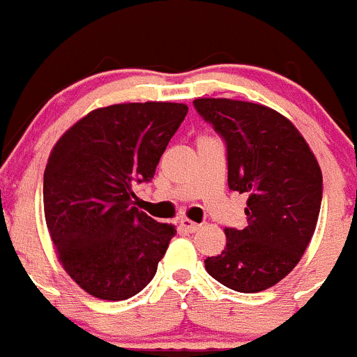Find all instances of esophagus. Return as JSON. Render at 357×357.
<instances>
[{
  "label": "esophagus",
  "instance_id": "1",
  "mask_svg": "<svg viewBox=\"0 0 357 357\" xmlns=\"http://www.w3.org/2000/svg\"><path fill=\"white\" fill-rule=\"evenodd\" d=\"M179 227H181V229H185L186 232H197L199 229H201V225H199V224H195V222H192V220H186V218H183L181 222H179Z\"/></svg>",
  "mask_w": 357,
  "mask_h": 357
}]
</instances>
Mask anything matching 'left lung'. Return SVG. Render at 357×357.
<instances>
[{
	"mask_svg": "<svg viewBox=\"0 0 357 357\" xmlns=\"http://www.w3.org/2000/svg\"><path fill=\"white\" fill-rule=\"evenodd\" d=\"M194 107L224 139L229 188L248 195V225L225 227V250L206 259V271L232 291H266L296 268L314 236L321 167L298 128L273 109L229 98H199Z\"/></svg>",
	"mask_w": 357,
	"mask_h": 357,
	"instance_id": "1",
	"label": "left lung"
}]
</instances>
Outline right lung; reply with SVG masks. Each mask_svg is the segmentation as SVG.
<instances>
[{"label":"right lung","instance_id":"1","mask_svg":"<svg viewBox=\"0 0 357 357\" xmlns=\"http://www.w3.org/2000/svg\"><path fill=\"white\" fill-rule=\"evenodd\" d=\"M185 103L96 109L56 142L43 172V209L59 262L88 294L123 301L155 276L176 229L139 211L135 183L155 176L185 119Z\"/></svg>","mask_w":357,"mask_h":357}]
</instances>
